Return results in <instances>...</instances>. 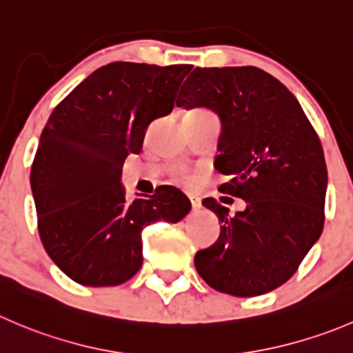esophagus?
<instances>
[{
	"label": "esophagus",
	"mask_w": 353,
	"mask_h": 353,
	"mask_svg": "<svg viewBox=\"0 0 353 353\" xmlns=\"http://www.w3.org/2000/svg\"><path fill=\"white\" fill-rule=\"evenodd\" d=\"M190 201H191V207H193V208H200L201 207V200L198 196H190Z\"/></svg>",
	"instance_id": "obj_1"
}]
</instances>
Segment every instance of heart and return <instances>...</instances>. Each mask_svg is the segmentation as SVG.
Instances as JSON below:
<instances>
[{
	"mask_svg": "<svg viewBox=\"0 0 353 353\" xmlns=\"http://www.w3.org/2000/svg\"><path fill=\"white\" fill-rule=\"evenodd\" d=\"M193 112H200V110H193ZM193 112H190V114H193ZM176 177L181 181V183H184V184H190L191 181H193L191 174L188 172V170H184V169H177L176 170Z\"/></svg>",
	"mask_w": 353,
	"mask_h": 353,
	"instance_id": "heart-1",
	"label": "heart"
}]
</instances>
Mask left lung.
I'll return each instance as SVG.
<instances>
[{"instance_id":"1","label":"left lung","mask_w":353,"mask_h":353,"mask_svg":"<svg viewBox=\"0 0 353 353\" xmlns=\"http://www.w3.org/2000/svg\"><path fill=\"white\" fill-rule=\"evenodd\" d=\"M177 107H207L221 117L215 169L231 181L219 190L246 201L229 215L215 198L221 236L194 255L208 286L256 296L285 285L324 228L327 169L316 129L296 98L256 67H196Z\"/></svg>"}]
</instances>
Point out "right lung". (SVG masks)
I'll use <instances>...</instances> for the list:
<instances>
[{
	"instance_id": "right-lung-1",
	"label": "right lung",
	"mask_w": 353,
	"mask_h": 353,
	"mask_svg": "<svg viewBox=\"0 0 353 353\" xmlns=\"http://www.w3.org/2000/svg\"><path fill=\"white\" fill-rule=\"evenodd\" d=\"M191 65L114 61L94 70L54 107L30 167L41 243L84 286H117L143 263L141 232L191 210L183 191L125 200L124 160L139 153L146 128L170 114Z\"/></svg>"
}]
</instances>
